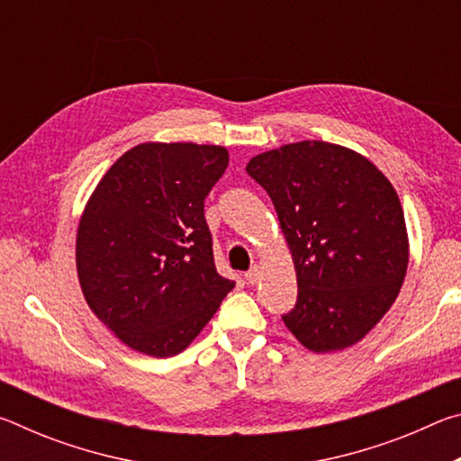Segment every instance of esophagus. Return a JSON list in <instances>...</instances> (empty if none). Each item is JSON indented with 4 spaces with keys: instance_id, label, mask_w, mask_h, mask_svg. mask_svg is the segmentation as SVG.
Instances as JSON below:
<instances>
[{
    "instance_id": "34e87169",
    "label": "esophagus",
    "mask_w": 461,
    "mask_h": 461,
    "mask_svg": "<svg viewBox=\"0 0 461 461\" xmlns=\"http://www.w3.org/2000/svg\"><path fill=\"white\" fill-rule=\"evenodd\" d=\"M244 276H246V280H248L249 285H256V283H258V278H260V268L258 267H252V268L246 272Z\"/></svg>"
}]
</instances>
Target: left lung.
<instances>
[{"label": "left lung", "instance_id": "8db88e82", "mask_svg": "<svg viewBox=\"0 0 461 461\" xmlns=\"http://www.w3.org/2000/svg\"><path fill=\"white\" fill-rule=\"evenodd\" d=\"M248 175L270 194L296 270L283 321L311 352L354 346L399 294L409 240L399 194L349 148L305 140L254 156Z\"/></svg>", "mask_w": 461, "mask_h": 461}]
</instances>
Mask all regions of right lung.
Instances as JSON below:
<instances>
[{
	"label": "right lung",
	"mask_w": 461,
	"mask_h": 461,
	"mask_svg": "<svg viewBox=\"0 0 461 461\" xmlns=\"http://www.w3.org/2000/svg\"><path fill=\"white\" fill-rule=\"evenodd\" d=\"M221 146L140 144L101 178L77 231L85 301L126 346L181 354L236 283L221 276L205 199L228 168Z\"/></svg>",
	"instance_id": "1"
}]
</instances>
